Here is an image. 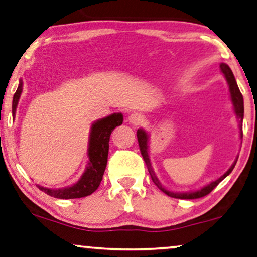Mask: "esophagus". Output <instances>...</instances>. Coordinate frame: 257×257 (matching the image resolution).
<instances>
[{
  "mask_svg": "<svg viewBox=\"0 0 257 257\" xmlns=\"http://www.w3.org/2000/svg\"><path fill=\"white\" fill-rule=\"evenodd\" d=\"M128 121L134 125H140L144 122V117L139 113H133L129 115Z\"/></svg>",
  "mask_w": 257,
  "mask_h": 257,
  "instance_id": "obj_1",
  "label": "esophagus"
}]
</instances>
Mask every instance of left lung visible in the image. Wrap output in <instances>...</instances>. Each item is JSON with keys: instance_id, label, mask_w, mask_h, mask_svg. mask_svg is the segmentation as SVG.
Returning <instances> with one entry per match:
<instances>
[{"instance_id": "1", "label": "left lung", "mask_w": 257, "mask_h": 257, "mask_svg": "<svg viewBox=\"0 0 257 257\" xmlns=\"http://www.w3.org/2000/svg\"><path fill=\"white\" fill-rule=\"evenodd\" d=\"M220 71L223 72L225 79H226V82L228 84V87H229V94H231V101H232V105H233V109H234V113H235V117L236 120L239 122V129H240V139L242 140V120H243V97L242 94H241V92L239 90V86L238 84H236V80L234 78V75H233V72L231 70V68H229L227 64L225 63H221L220 64ZM137 140H139V145H140V150L142 153V157H143L145 164H147V167H148V171L149 173L151 175V179L152 181L155 182V185L158 187V188L163 191V193H165L167 196H171V197H174V198H180V200H195V198H201L203 196H206V195L211 193V191L216 188V187L219 185V183L223 181V180L227 177V175L231 173L233 171V168H234L236 162H238V158L239 156L236 157V159L234 160V163L232 164V166L228 168V170L225 172V173L221 175L220 178H218L217 180H214V181H211L208 185H205L204 187H202V188L197 189V190H193V191H171V190H167L165 187H164L162 183H160L159 179L157 178V175L155 174V172L152 170V166H151V163H150V158H149V135L148 133L145 132L144 129L140 128L137 130Z\"/></svg>"}]
</instances>
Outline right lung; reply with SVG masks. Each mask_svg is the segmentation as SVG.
Returning a JSON list of instances; mask_svg holds the SVG:
<instances>
[{"instance_id": "1", "label": "right lung", "mask_w": 257, "mask_h": 257, "mask_svg": "<svg viewBox=\"0 0 257 257\" xmlns=\"http://www.w3.org/2000/svg\"><path fill=\"white\" fill-rule=\"evenodd\" d=\"M22 91L23 80L19 79L18 87L15 92L13 99L14 118L16 115V108ZM122 122H123V115L121 113H114L92 123L89 139V149H87L89 162H87L85 172H84L77 182L59 189L45 188V187H41L39 185H38V188L45 191L49 196L61 198V200L85 197L94 193L98 189L99 185H100L107 165L110 134L117 125H121Z\"/></svg>"}]
</instances>
